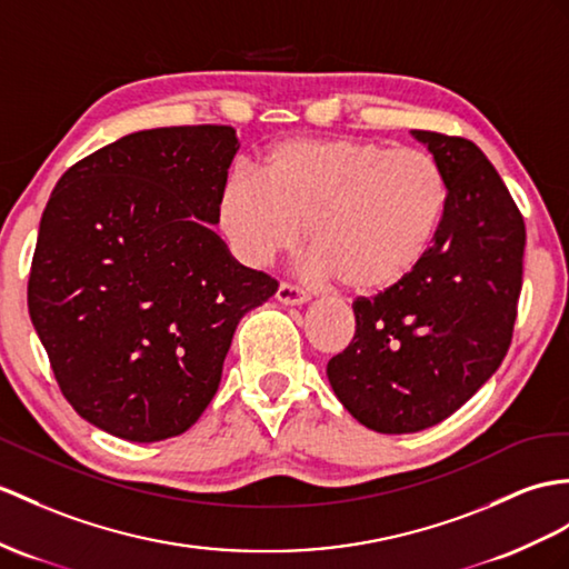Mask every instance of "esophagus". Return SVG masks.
<instances>
[{"mask_svg":"<svg viewBox=\"0 0 569 569\" xmlns=\"http://www.w3.org/2000/svg\"><path fill=\"white\" fill-rule=\"evenodd\" d=\"M277 301L280 303H287V307H299V303H307L311 299L309 292H303V289L295 287V284H287L282 282L280 287H277Z\"/></svg>","mask_w":569,"mask_h":569,"instance_id":"esophagus-1","label":"esophagus"}]
</instances>
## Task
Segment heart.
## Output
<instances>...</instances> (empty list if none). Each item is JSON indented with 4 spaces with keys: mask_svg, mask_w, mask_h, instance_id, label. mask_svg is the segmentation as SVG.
I'll return each instance as SVG.
<instances>
[{
    "mask_svg": "<svg viewBox=\"0 0 569 569\" xmlns=\"http://www.w3.org/2000/svg\"><path fill=\"white\" fill-rule=\"evenodd\" d=\"M449 212V178L422 149L373 140H287L260 163V180L231 173L214 196V219L239 260L266 268L313 243L307 268L342 277L357 295L403 284L432 253Z\"/></svg>",
    "mask_w": 569,
    "mask_h": 569,
    "instance_id": "1",
    "label": "heart"
}]
</instances>
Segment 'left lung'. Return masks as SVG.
Wrapping results in <instances>:
<instances>
[{"label":"left lung","instance_id":"1","mask_svg":"<svg viewBox=\"0 0 569 569\" xmlns=\"http://www.w3.org/2000/svg\"><path fill=\"white\" fill-rule=\"evenodd\" d=\"M449 178V212L410 280L352 303V342L328 381L357 422L408 435L447 420L509 350L521 292L523 217L488 157L463 137L412 130Z\"/></svg>","mask_w":569,"mask_h":569}]
</instances>
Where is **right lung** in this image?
Listing matches in <instances>:
<instances>
[{
    "instance_id": "add662e5",
    "label": "right lung",
    "mask_w": 569,
    "mask_h": 569,
    "mask_svg": "<svg viewBox=\"0 0 569 569\" xmlns=\"http://www.w3.org/2000/svg\"><path fill=\"white\" fill-rule=\"evenodd\" d=\"M237 151L227 124L132 132L46 204L29 313L69 406L108 435L149 445L196 425L239 321L277 292L210 229Z\"/></svg>"
}]
</instances>
